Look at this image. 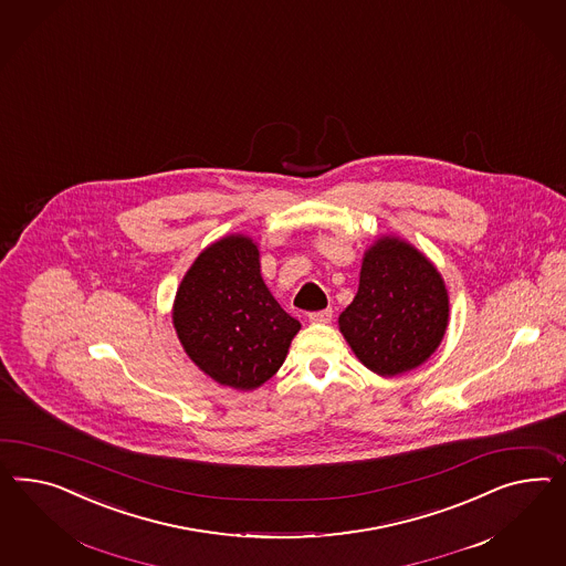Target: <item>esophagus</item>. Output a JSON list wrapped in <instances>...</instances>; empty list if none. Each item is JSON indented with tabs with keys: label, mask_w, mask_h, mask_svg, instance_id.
<instances>
[{
	"label": "esophagus",
	"mask_w": 566,
	"mask_h": 566,
	"mask_svg": "<svg viewBox=\"0 0 566 566\" xmlns=\"http://www.w3.org/2000/svg\"><path fill=\"white\" fill-rule=\"evenodd\" d=\"M332 315H334V311H332V308H323V311H315V313H308V322L329 323L332 322Z\"/></svg>",
	"instance_id": "esophagus-1"
}]
</instances>
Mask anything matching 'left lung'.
<instances>
[{"instance_id":"obj_1","label":"left lung","mask_w":566,"mask_h":566,"mask_svg":"<svg viewBox=\"0 0 566 566\" xmlns=\"http://www.w3.org/2000/svg\"><path fill=\"white\" fill-rule=\"evenodd\" d=\"M337 325L356 358L379 377L413 370L441 346L449 325L443 275L410 241L381 234L365 251L358 292Z\"/></svg>"}]
</instances>
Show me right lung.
Returning <instances> with one entry per match:
<instances>
[{
  "instance_id": "add662e5",
  "label": "right lung",
  "mask_w": 566,
  "mask_h": 566,
  "mask_svg": "<svg viewBox=\"0 0 566 566\" xmlns=\"http://www.w3.org/2000/svg\"><path fill=\"white\" fill-rule=\"evenodd\" d=\"M172 327L191 363L237 391L270 381L301 332L261 277L260 247L241 232L208 244L185 272Z\"/></svg>"
}]
</instances>
